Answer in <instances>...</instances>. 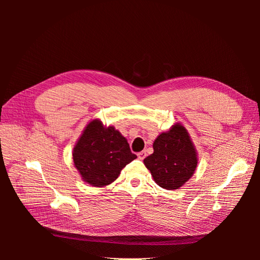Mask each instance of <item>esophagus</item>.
Instances as JSON below:
<instances>
[{
    "label": "esophagus",
    "instance_id": "34e87169",
    "mask_svg": "<svg viewBox=\"0 0 260 260\" xmlns=\"http://www.w3.org/2000/svg\"><path fill=\"white\" fill-rule=\"evenodd\" d=\"M138 157H139V159L143 160V159L145 158V157H146V152H145V151H142V152L138 153Z\"/></svg>",
    "mask_w": 260,
    "mask_h": 260
}]
</instances>
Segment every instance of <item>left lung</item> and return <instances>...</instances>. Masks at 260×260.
Segmentation results:
<instances>
[{"label": "left lung", "instance_id": "8db88e82", "mask_svg": "<svg viewBox=\"0 0 260 260\" xmlns=\"http://www.w3.org/2000/svg\"><path fill=\"white\" fill-rule=\"evenodd\" d=\"M154 153L144 159L155 182L166 190H177L190 179L198 166V153L186 129L176 123L156 138Z\"/></svg>", "mask_w": 260, "mask_h": 260}]
</instances>
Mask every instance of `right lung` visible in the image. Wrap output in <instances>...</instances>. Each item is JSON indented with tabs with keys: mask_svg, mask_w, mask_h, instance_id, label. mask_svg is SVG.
<instances>
[{
	"mask_svg": "<svg viewBox=\"0 0 260 260\" xmlns=\"http://www.w3.org/2000/svg\"><path fill=\"white\" fill-rule=\"evenodd\" d=\"M136 158L127 139L99 119L86 124L73 152L75 167L83 181L99 187L114 182L125 165Z\"/></svg>",
	"mask_w": 260,
	"mask_h": 260,
	"instance_id": "1",
	"label": "right lung"
}]
</instances>
